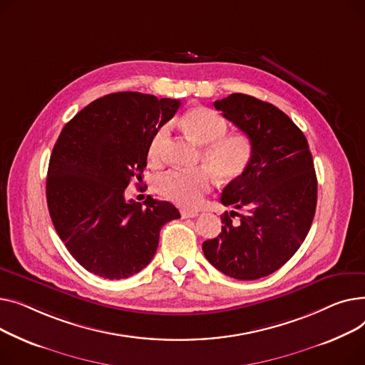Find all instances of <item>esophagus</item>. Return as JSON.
I'll list each match as a JSON object with an SVG mask.
<instances>
[{
	"instance_id": "34e87169",
	"label": "esophagus",
	"mask_w": 365,
	"mask_h": 365,
	"mask_svg": "<svg viewBox=\"0 0 365 365\" xmlns=\"http://www.w3.org/2000/svg\"><path fill=\"white\" fill-rule=\"evenodd\" d=\"M197 215H199V213L196 210H187V209L181 210V217L182 218H196Z\"/></svg>"
}]
</instances>
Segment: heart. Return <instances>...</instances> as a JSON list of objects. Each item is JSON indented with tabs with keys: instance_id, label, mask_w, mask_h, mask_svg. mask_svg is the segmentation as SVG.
Wrapping results in <instances>:
<instances>
[{
	"instance_id": "b5f03b06",
	"label": "heart",
	"mask_w": 365,
	"mask_h": 365,
	"mask_svg": "<svg viewBox=\"0 0 365 365\" xmlns=\"http://www.w3.org/2000/svg\"><path fill=\"white\" fill-rule=\"evenodd\" d=\"M187 135L205 145L202 160L207 168L169 170L159 177L156 188L163 197L187 209H196L213 185V175L221 181L240 178L253 158V143L245 133H227L225 119L209 107H192L181 119ZM169 126L162 125L148 144V159L158 162Z\"/></svg>"
}]
</instances>
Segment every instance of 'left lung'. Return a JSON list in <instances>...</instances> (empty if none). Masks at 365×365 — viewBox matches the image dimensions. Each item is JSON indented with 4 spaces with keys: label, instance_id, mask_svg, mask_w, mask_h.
Instances as JSON below:
<instances>
[{
    "label": "left lung",
    "instance_id": "left-lung-1",
    "mask_svg": "<svg viewBox=\"0 0 365 365\" xmlns=\"http://www.w3.org/2000/svg\"><path fill=\"white\" fill-rule=\"evenodd\" d=\"M247 134L253 158L222 191L231 210L218 237L202 246L206 259L228 277L258 280L282 268L304 243L317 207V175L304 133L278 107L235 93L213 103ZM240 217L232 222V213Z\"/></svg>",
    "mask_w": 365,
    "mask_h": 365
}]
</instances>
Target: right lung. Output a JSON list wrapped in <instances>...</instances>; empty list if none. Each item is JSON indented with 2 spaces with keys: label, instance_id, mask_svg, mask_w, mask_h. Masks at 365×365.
Segmentation results:
<instances>
[{
  "label": "right lung",
  "instance_id": "obj_1",
  "mask_svg": "<svg viewBox=\"0 0 365 365\" xmlns=\"http://www.w3.org/2000/svg\"><path fill=\"white\" fill-rule=\"evenodd\" d=\"M181 101L123 91L94 100L61 130L50 158L47 205L58 237L85 269L128 278L153 259L160 228L180 218L169 202L125 199L141 180L148 144Z\"/></svg>",
  "mask_w": 365,
  "mask_h": 365
}]
</instances>
